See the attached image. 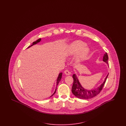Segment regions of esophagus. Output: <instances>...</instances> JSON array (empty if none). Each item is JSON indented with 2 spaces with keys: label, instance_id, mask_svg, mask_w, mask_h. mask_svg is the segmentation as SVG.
Listing matches in <instances>:
<instances>
[{
  "label": "esophagus",
  "instance_id": "obj_1",
  "mask_svg": "<svg viewBox=\"0 0 126 126\" xmlns=\"http://www.w3.org/2000/svg\"><path fill=\"white\" fill-rule=\"evenodd\" d=\"M64 73L65 74V75H70L71 74V72L68 70H65L64 71Z\"/></svg>",
  "mask_w": 126,
  "mask_h": 126
}]
</instances>
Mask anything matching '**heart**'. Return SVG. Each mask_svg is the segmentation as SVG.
<instances>
[{"instance_id": "1", "label": "heart", "mask_w": 126, "mask_h": 126, "mask_svg": "<svg viewBox=\"0 0 126 126\" xmlns=\"http://www.w3.org/2000/svg\"><path fill=\"white\" fill-rule=\"evenodd\" d=\"M90 53V49L85 42L81 41H76L71 43L67 47L66 55L71 56L77 53L74 57L76 63H80L84 61Z\"/></svg>"}]
</instances>
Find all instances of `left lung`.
<instances>
[{"instance_id": "1", "label": "left lung", "mask_w": 126, "mask_h": 126, "mask_svg": "<svg viewBox=\"0 0 126 126\" xmlns=\"http://www.w3.org/2000/svg\"><path fill=\"white\" fill-rule=\"evenodd\" d=\"M109 58L107 53L104 54L103 57V61L108 64V61ZM109 75V74L107 75L104 81L100 86L95 89L92 90H86L83 88L81 85L79 79L77 77L76 74H73V84L72 88V92L73 94L76 96L77 97L82 99H91L97 95L99 93L102 91L103 88V86L105 83V82L107 79V77Z\"/></svg>"}]
</instances>
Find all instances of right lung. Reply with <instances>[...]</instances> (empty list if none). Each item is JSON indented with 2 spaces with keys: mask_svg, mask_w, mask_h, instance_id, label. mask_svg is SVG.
<instances>
[{
  "mask_svg": "<svg viewBox=\"0 0 126 126\" xmlns=\"http://www.w3.org/2000/svg\"><path fill=\"white\" fill-rule=\"evenodd\" d=\"M41 41V38H40V39H38L37 40H36L35 42H33V44H32V45H31V46H30V47H29L28 48H29V47H31V46H33V45H35V44H37V43L38 42H40V41ZM62 73H59V76H58V77L57 79V81H56V85H57V86L58 85V84H59V83L60 82V81L61 80V78H62ZM57 87H56V89H55V91H54V92L53 93V94H52V95H51L50 96V97H51V96H52L55 93V92H56V90H57Z\"/></svg>",
  "mask_w": 126,
  "mask_h": 126,
  "instance_id": "add662e5",
  "label": "right lung"
}]
</instances>
